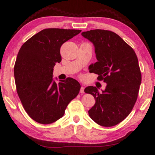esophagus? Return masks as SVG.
Masks as SVG:
<instances>
[{
  "instance_id": "obj_1",
  "label": "esophagus",
  "mask_w": 155,
  "mask_h": 155,
  "mask_svg": "<svg viewBox=\"0 0 155 155\" xmlns=\"http://www.w3.org/2000/svg\"><path fill=\"white\" fill-rule=\"evenodd\" d=\"M84 90H85V87H81V90H80V93H81V94H83V93H85V91H84Z\"/></svg>"
}]
</instances>
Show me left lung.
<instances>
[{
  "label": "left lung",
  "instance_id": "8db88e82",
  "mask_svg": "<svg viewBox=\"0 0 155 155\" xmlns=\"http://www.w3.org/2000/svg\"><path fill=\"white\" fill-rule=\"evenodd\" d=\"M92 42L98 61L90 65L97 79L107 83L105 90L89 86L85 92L95 98L88 111L90 117L102 127H113L123 121L137 101L141 74L137 55L131 47L114 32L95 29L81 33Z\"/></svg>",
  "mask_w": 155,
  "mask_h": 155
}]
</instances>
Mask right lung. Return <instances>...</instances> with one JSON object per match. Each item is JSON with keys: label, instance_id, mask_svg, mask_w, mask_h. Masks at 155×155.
Here are the masks:
<instances>
[{"label": "right lung", "instance_id": "obj_1", "mask_svg": "<svg viewBox=\"0 0 155 155\" xmlns=\"http://www.w3.org/2000/svg\"><path fill=\"white\" fill-rule=\"evenodd\" d=\"M81 31L46 28L28 39L18 52L14 70L17 93L27 114L40 124L61 118L79 93L77 80L67 78L57 84L52 72L56 63L61 61L62 44Z\"/></svg>", "mask_w": 155, "mask_h": 155}]
</instances>
